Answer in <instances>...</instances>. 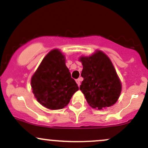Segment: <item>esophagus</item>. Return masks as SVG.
Masks as SVG:
<instances>
[{
  "mask_svg": "<svg viewBox=\"0 0 148 148\" xmlns=\"http://www.w3.org/2000/svg\"><path fill=\"white\" fill-rule=\"evenodd\" d=\"M81 80H82V79H81V78H79V79H78L76 80V82H77V84H78V86H80V85H81V82H80Z\"/></svg>",
  "mask_w": 148,
  "mask_h": 148,
  "instance_id": "1",
  "label": "esophagus"
}]
</instances>
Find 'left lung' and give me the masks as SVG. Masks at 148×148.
<instances>
[{
  "label": "left lung",
  "instance_id": "left-lung-1",
  "mask_svg": "<svg viewBox=\"0 0 148 148\" xmlns=\"http://www.w3.org/2000/svg\"><path fill=\"white\" fill-rule=\"evenodd\" d=\"M82 77L84 81L80 90L92 108L102 110L117 101L121 84L112 63L103 52L90 57H82Z\"/></svg>",
  "mask_w": 148,
  "mask_h": 148
}]
</instances>
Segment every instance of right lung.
Returning <instances> with one entry per match:
<instances>
[{
  "instance_id": "1",
  "label": "right lung",
  "mask_w": 148,
  "mask_h": 148,
  "mask_svg": "<svg viewBox=\"0 0 148 148\" xmlns=\"http://www.w3.org/2000/svg\"><path fill=\"white\" fill-rule=\"evenodd\" d=\"M31 84L37 101L50 110L64 108L79 90L65 65L64 56L58 50H51L45 57Z\"/></svg>"
}]
</instances>
